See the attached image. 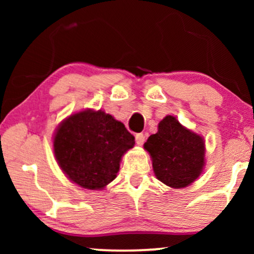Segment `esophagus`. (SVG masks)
Segmentation results:
<instances>
[{
  "instance_id": "34e87169",
  "label": "esophagus",
  "mask_w": 254,
  "mask_h": 254,
  "mask_svg": "<svg viewBox=\"0 0 254 254\" xmlns=\"http://www.w3.org/2000/svg\"><path fill=\"white\" fill-rule=\"evenodd\" d=\"M135 140H136V143L137 145H142L144 143L145 141V136L143 133H137L136 135H135Z\"/></svg>"
}]
</instances>
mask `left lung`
<instances>
[{"label": "left lung", "mask_w": 254, "mask_h": 254, "mask_svg": "<svg viewBox=\"0 0 254 254\" xmlns=\"http://www.w3.org/2000/svg\"><path fill=\"white\" fill-rule=\"evenodd\" d=\"M144 149L151 156L155 176L172 189L190 185L202 172L203 138L183 127L176 117L166 116L158 124V131L148 137Z\"/></svg>", "instance_id": "left-lung-1"}]
</instances>
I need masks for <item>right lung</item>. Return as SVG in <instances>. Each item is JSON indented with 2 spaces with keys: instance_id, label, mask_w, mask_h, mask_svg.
<instances>
[{
  "instance_id": "add662e5",
  "label": "right lung",
  "mask_w": 254,
  "mask_h": 254,
  "mask_svg": "<svg viewBox=\"0 0 254 254\" xmlns=\"http://www.w3.org/2000/svg\"><path fill=\"white\" fill-rule=\"evenodd\" d=\"M134 144L125 125L102 110L71 114L58 127L53 141L59 166L86 190H102L116 179L121 157Z\"/></svg>"
}]
</instances>
